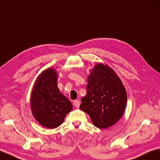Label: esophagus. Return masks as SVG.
<instances>
[{
    "mask_svg": "<svg viewBox=\"0 0 160 160\" xmlns=\"http://www.w3.org/2000/svg\"><path fill=\"white\" fill-rule=\"evenodd\" d=\"M73 104H74L75 108H79L80 104V101L79 100H75V101H74Z\"/></svg>",
    "mask_w": 160,
    "mask_h": 160,
    "instance_id": "obj_1",
    "label": "esophagus"
}]
</instances>
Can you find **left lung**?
Segmentation results:
<instances>
[{
    "instance_id": "8db88e82",
    "label": "left lung",
    "mask_w": 160,
    "mask_h": 160,
    "mask_svg": "<svg viewBox=\"0 0 160 160\" xmlns=\"http://www.w3.org/2000/svg\"><path fill=\"white\" fill-rule=\"evenodd\" d=\"M87 94L80 108L89 115L95 127L101 129L114 125L122 118L127 104V92L113 69L97 63L88 75Z\"/></svg>"
}]
</instances>
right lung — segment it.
<instances>
[{
	"mask_svg": "<svg viewBox=\"0 0 160 160\" xmlns=\"http://www.w3.org/2000/svg\"><path fill=\"white\" fill-rule=\"evenodd\" d=\"M57 78L54 68L43 71L35 81L30 98L33 116L39 124L48 129L60 126L72 110L71 101L58 88Z\"/></svg>",
	"mask_w": 160,
	"mask_h": 160,
	"instance_id": "obj_1",
	"label": "right lung"
}]
</instances>
